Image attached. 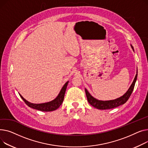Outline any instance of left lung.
<instances>
[{"instance_id": "left-lung-1", "label": "left lung", "mask_w": 148, "mask_h": 148, "mask_svg": "<svg viewBox=\"0 0 148 148\" xmlns=\"http://www.w3.org/2000/svg\"><path fill=\"white\" fill-rule=\"evenodd\" d=\"M132 48L134 51L133 47L132 46ZM137 74H136L132 85L130 86V87L129 88V89L128 90L127 92L124 95H123L122 97H121L118 99H116L115 100H109V101L98 100L97 99H95V98H94L92 96H91V95L88 92V91L86 89H85L86 98H87V100H88V103L93 107L97 108L98 109H101V110L113 109V108H116L120 105H124V104L125 103H126L127 101L128 100L129 97H130V95H131V94L133 91L135 83L137 80Z\"/></svg>"}]
</instances>
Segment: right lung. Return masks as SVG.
<instances>
[{
	"label": "right lung",
	"mask_w": 148,
	"mask_h": 148,
	"mask_svg": "<svg viewBox=\"0 0 148 148\" xmlns=\"http://www.w3.org/2000/svg\"><path fill=\"white\" fill-rule=\"evenodd\" d=\"M68 81L64 85L63 88L61 90L58 96L54 100L51 101L50 102L45 103H42V104H33L31 103L29 101H27L26 100H25L21 95L20 97L23 100V101L25 102V103L30 108H33L34 109L39 110L43 112H50V111H53L58 109L61 105L63 101L64 97V94L66 92V90L67 88V86L68 84Z\"/></svg>",
	"instance_id": "right-lung-1"
}]
</instances>
